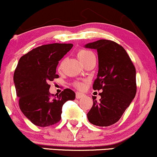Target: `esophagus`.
Masks as SVG:
<instances>
[{"label":"esophagus","mask_w":157,"mask_h":157,"mask_svg":"<svg viewBox=\"0 0 157 157\" xmlns=\"http://www.w3.org/2000/svg\"><path fill=\"white\" fill-rule=\"evenodd\" d=\"M85 96L84 94H82V93H80V92H77L76 93V98L77 99H80L82 98V97H83Z\"/></svg>","instance_id":"esophagus-1"}]
</instances>
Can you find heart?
<instances>
[{
  "label": "heart",
  "mask_w": 157,
  "mask_h": 157,
  "mask_svg": "<svg viewBox=\"0 0 157 157\" xmlns=\"http://www.w3.org/2000/svg\"><path fill=\"white\" fill-rule=\"evenodd\" d=\"M92 56H94V53L92 52L89 51V50L80 49L78 51V52H77V57H78V58L80 59L81 62H82L83 63L88 60V59L90 58L91 57H92ZM63 65V61H61L58 66V71H60L61 70H62ZM74 86H75L76 88H77V89H82V88H83L84 84L81 82H74Z\"/></svg>",
  "instance_id": "obj_1"
}]
</instances>
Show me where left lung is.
I'll list each match as a JSON object with an SVG mask.
<instances>
[{
  "label": "left lung",
  "instance_id": "1",
  "mask_svg": "<svg viewBox=\"0 0 157 157\" xmlns=\"http://www.w3.org/2000/svg\"><path fill=\"white\" fill-rule=\"evenodd\" d=\"M97 50L99 70L94 90H102L97 102L87 113L91 124L101 127L119 121L136 93V69L122 46L109 40H99L85 46Z\"/></svg>",
  "mask_w": 157,
  "mask_h": 157
}]
</instances>
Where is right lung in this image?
<instances>
[{
  "label": "right lung",
  "instance_id": "obj_1",
  "mask_svg": "<svg viewBox=\"0 0 157 157\" xmlns=\"http://www.w3.org/2000/svg\"><path fill=\"white\" fill-rule=\"evenodd\" d=\"M72 47L71 44L43 45L20 58L14 73V83L20 109L34 125L46 127L57 123L63 104L75 99V93L69 89L54 97L48 84L59 77L56 75L59 60Z\"/></svg>",
  "mask_w": 157,
  "mask_h": 157
}]
</instances>
